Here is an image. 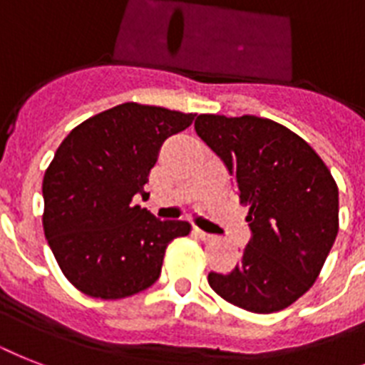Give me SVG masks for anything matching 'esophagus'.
Listing matches in <instances>:
<instances>
[{
	"label": "esophagus",
	"mask_w": 365,
	"mask_h": 365,
	"mask_svg": "<svg viewBox=\"0 0 365 365\" xmlns=\"http://www.w3.org/2000/svg\"><path fill=\"white\" fill-rule=\"evenodd\" d=\"M195 234H197V236H198V238H200V240H204V242H210V240H213V234L204 232V230L197 229V227H195Z\"/></svg>",
	"instance_id": "1"
}]
</instances>
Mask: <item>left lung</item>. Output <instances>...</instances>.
Wrapping results in <instances>:
<instances>
[{
    "label": "left lung",
    "instance_id": "1",
    "mask_svg": "<svg viewBox=\"0 0 365 365\" xmlns=\"http://www.w3.org/2000/svg\"><path fill=\"white\" fill-rule=\"evenodd\" d=\"M195 131L225 163L250 204L251 240L229 274L210 272L223 300L274 313L306 294L339 229V192L304 138L266 118L200 114Z\"/></svg>",
    "mask_w": 365,
    "mask_h": 365
}]
</instances>
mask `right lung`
Wrapping results in <instances>:
<instances>
[{
    "label": "right lung",
    "mask_w": 365,
    "mask_h": 365,
    "mask_svg": "<svg viewBox=\"0 0 365 365\" xmlns=\"http://www.w3.org/2000/svg\"><path fill=\"white\" fill-rule=\"evenodd\" d=\"M197 114L123 103L75 127L43 180L44 236L67 279L88 296L118 300L152 287L187 221H161L133 204L168 136Z\"/></svg>",
    "instance_id": "1"
}]
</instances>
